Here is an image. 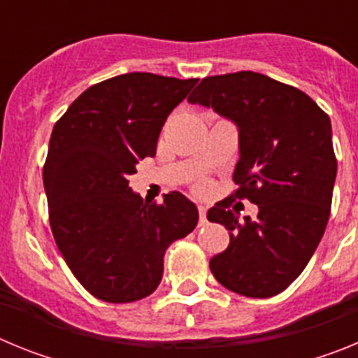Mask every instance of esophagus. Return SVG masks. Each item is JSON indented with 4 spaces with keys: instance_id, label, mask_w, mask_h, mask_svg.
Segmentation results:
<instances>
[{
    "instance_id": "1",
    "label": "esophagus",
    "mask_w": 358,
    "mask_h": 358,
    "mask_svg": "<svg viewBox=\"0 0 358 358\" xmlns=\"http://www.w3.org/2000/svg\"><path fill=\"white\" fill-rule=\"evenodd\" d=\"M206 213H208L206 208H204V206H199V222H201V226H204V224L208 222Z\"/></svg>"
}]
</instances>
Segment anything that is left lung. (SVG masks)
<instances>
[{"mask_svg": "<svg viewBox=\"0 0 358 358\" xmlns=\"http://www.w3.org/2000/svg\"><path fill=\"white\" fill-rule=\"evenodd\" d=\"M188 102L236 123L238 188L231 197L258 206L256 218L242 222L231 199L208 211L229 231L211 273L231 292L276 296L303 273L330 218L337 176L330 118L306 93L255 71L202 78Z\"/></svg>", "mask_w": 358, "mask_h": 358, "instance_id": "left-lung-1", "label": "left lung"}]
</instances>
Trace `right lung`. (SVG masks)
<instances>
[{
  "label": "right lung",
  "instance_id": "1",
  "mask_svg": "<svg viewBox=\"0 0 358 358\" xmlns=\"http://www.w3.org/2000/svg\"><path fill=\"white\" fill-rule=\"evenodd\" d=\"M195 84L118 75L85 90L53 127L43 169L53 238L80 285L102 301L150 296L164 251L197 226V208L179 192L157 204L129 188L138 161L156 154L164 122Z\"/></svg>",
  "mask_w": 358,
  "mask_h": 358
}]
</instances>
